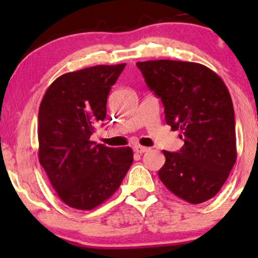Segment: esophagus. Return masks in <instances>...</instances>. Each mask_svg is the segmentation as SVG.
Instances as JSON below:
<instances>
[{"instance_id": "obj_1", "label": "esophagus", "mask_w": 258, "mask_h": 258, "mask_svg": "<svg viewBox=\"0 0 258 258\" xmlns=\"http://www.w3.org/2000/svg\"><path fill=\"white\" fill-rule=\"evenodd\" d=\"M133 150H135V152L138 153V154H143V153L148 152V150H149V148L143 147V146H135V147H133Z\"/></svg>"}]
</instances>
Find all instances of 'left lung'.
Instances as JSON below:
<instances>
[{
    "instance_id": "obj_1",
    "label": "left lung",
    "mask_w": 258,
    "mask_h": 258,
    "mask_svg": "<svg viewBox=\"0 0 258 258\" xmlns=\"http://www.w3.org/2000/svg\"><path fill=\"white\" fill-rule=\"evenodd\" d=\"M148 87L165 106V120L179 130L184 146L166 158L159 178L170 191L190 204L214 198L236 160L235 117L223 80L191 61H138Z\"/></svg>"
}]
</instances>
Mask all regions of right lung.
<instances>
[{
	"label": "right lung",
	"instance_id": "right-lung-1",
	"mask_svg": "<svg viewBox=\"0 0 258 258\" xmlns=\"http://www.w3.org/2000/svg\"><path fill=\"white\" fill-rule=\"evenodd\" d=\"M125 63L96 65L59 76L47 88L38 110V160L59 199L76 210L108 200L133 162L130 147L91 141L106 116V99Z\"/></svg>",
	"mask_w": 258,
	"mask_h": 258
}]
</instances>
